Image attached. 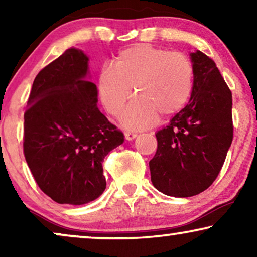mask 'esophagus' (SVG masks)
<instances>
[{
    "instance_id": "obj_1",
    "label": "esophagus",
    "mask_w": 257,
    "mask_h": 257,
    "mask_svg": "<svg viewBox=\"0 0 257 257\" xmlns=\"http://www.w3.org/2000/svg\"><path fill=\"white\" fill-rule=\"evenodd\" d=\"M138 136L137 135L136 132H132V131H127L125 133V138H126V140H133L136 138V137Z\"/></svg>"
}]
</instances>
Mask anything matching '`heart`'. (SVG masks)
<instances>
[{
  "instance_id": "obj_1",
  "label": "heart",
  "mask_w": 257,
  "mask_h": 257,
  "mask_svg": "<svg viewBox=\"0 0 257 257\" xmlns=\"http://www.w3.org/2000/svg\"><path fill=\"white\" fill-rule=\"evenodd\" d=\"M194 66L187 56L150 44H137L120 51L113 68L104 66L98 77L101 104L111 115H119L135 93L138 100L121 117L128 128H144L158 114L171 117L191 99Z\"/></svg>"
}]
</instances>
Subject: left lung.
Segmentation results:
<instances>
[{"label": "left lung", "instance_id": "1", "mask_svg": "<svg viewBox=\"0 0 257 257\" xmlns=\"http://www.w3.org/2000/svg\"><path fill=\"white\" fill-rule=\"evenodd\" d=\"M194 89L188 104L156 133L151 180L164 194L188 198L215 181L233 142L231 92L215 62L202 51L191 54Z\"/></svg>", "mask_w": 257, "mask_h": 257}]
</instances>
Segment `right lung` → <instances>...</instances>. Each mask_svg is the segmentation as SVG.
Segmentation results:
<instances>
[{
  "instance_id": "add662e5",
  "label": "right lung",
  "mask_w": 257,
  "mask_h": 257,
  "mask_svg": "<svg viewBox=\"0 0 257 257\" xmlns=\"http://www.w3.org/2000/svg\"><path fill=\"white\" fill-rule=\"evenodd\" d=\"M89 58L68 49L38 72L24 112L23 152L35 181L58 203L83 205L106 187L103 161L124 133L98 110Z\"/></svg>"
}]
</instances>
